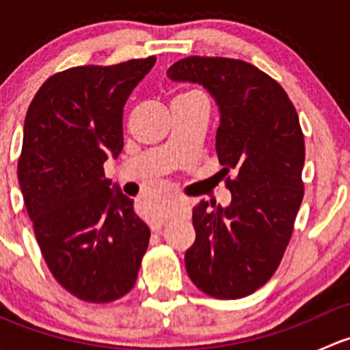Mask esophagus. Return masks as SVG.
Here are the masks:
<instances>
[{
	"instance_id": "1",
	"label": "esophagus",
	"mask_w": 350,
	"mask_h": 350,
	"mask_svg": "<svg viewBox=\"0 0 350 350\" xmlns=\"http://www.w3.org/2000/svg\"><path fill=\"white\" fill-rule=\"evenodd\" d=\"M161 228H162V221L150 225V230H152V232H161Z\"/></svg>"
}]
</instances>
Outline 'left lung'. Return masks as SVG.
Returning <instances> with one entry per match:
<instances>
[{
    "label": "left lung",
    "mask_w": 350,
    "mask_h": 350,
    "mask_svg": "<svg viewBox=\"0 0 350 350\" xmlns=\"http://www.w3.org/2000/svg\"><path fill=\"white\" fill-rule=\"evenodd\" d=\"M198 83L220 108L217 154L230 189L228 206L193 208L195 243L188 276L218 299L252 295L276 273L303 200L305 140L298 113L278 81L241 59L189 55L167 69Z\"/></svg>",
    "instance_id": "left-lung-1"
}]
</instances>
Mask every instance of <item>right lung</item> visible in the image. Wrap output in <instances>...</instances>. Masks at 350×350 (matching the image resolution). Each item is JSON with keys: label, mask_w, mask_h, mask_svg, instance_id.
Instances as JSON below:
<instances>
[{"label": "right lung", "mask_w": 350, "mask_h": 350, "mask_svg": "<svg viewBox=\"0 0 350 350\" xmlns=\"http://www.w3.org/2000/svg\"><path fill=\"white\" fill-rule=\"evenodd\" d=\"M155 55L77 66L49 77L28 107L18 183L47 267L88 303H109L135 284L150 230L105 176L123 149V107Z\"/></svg>", "instance_id": "right-lung-1"}]
</instances>
